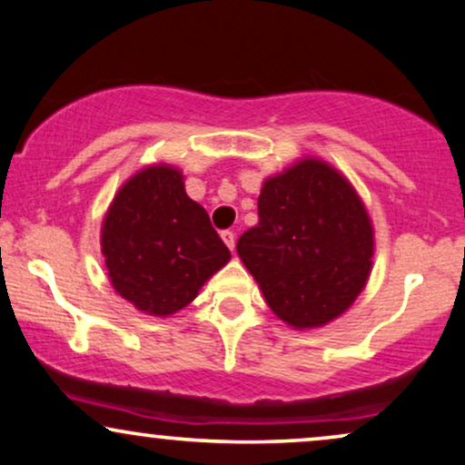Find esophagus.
I'll return each instance as SVG.
<instances>
[{
    "instance_id": "esophagus-1",
    "label": "esophagus",
    "mask_w": 465,
    "mask_h": 465,
    "mask_svg": "<svg viewBox=\"0 0 465 465\" xmlns=\"http://www.w3.org/2000/svg\"><path fill=\"white\" fill-rule=\"evenodd\" d=\"M222 239H223V243H226L228 248L234 252V232L232 231H223L222 232Z\"/></svg>"
}]
</instances>
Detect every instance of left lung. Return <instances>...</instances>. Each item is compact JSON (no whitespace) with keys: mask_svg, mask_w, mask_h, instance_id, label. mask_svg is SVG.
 <instances>
[{"mask_svg":"<svg viewBox=\"0 0 465 465\" xmlns=\"http://www.w3.org/2000/svg\"><path fill=\"white\" fill-rule=\"evenodd\" d=\"M372 223L351 183L321 159L306 157L269 176L259 223L237 254L280 319L319 328L362 293L372 267Z\"/></svg>","mask_w":465,"mask_h":465,"instance_id":"obj_1","label":"left lung"}]
</instances>
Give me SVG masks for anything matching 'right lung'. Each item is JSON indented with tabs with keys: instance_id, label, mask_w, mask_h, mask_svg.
Masks as SVG:
<instances>
[{
	"instance_id": "1",
	"label": "right lung",
	"mask_w": 465,
	"mask_h": 465,
	"mask_svg": "<svg viewBox=\"0 0 465 465\" xmlns=\"http://www.w3.org/2000/svg\"><path fill=\"white\" fill-rule=\"evenodd\" d=\"M101 250L118 293L157 317L185 308L231 261L206 211L185 193L181 170L168 163L148 165L118 189Z\"/></svg>"
}]
</instances>
